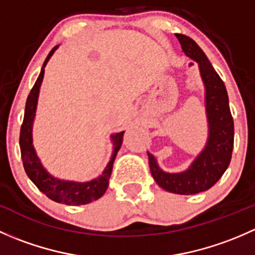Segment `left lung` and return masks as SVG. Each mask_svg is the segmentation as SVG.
Returning a JSON list of instances; mask_svg holds the SVG:
<instances>
[{"label":"left lung","mask_w":255,"mask_h":255,"mask_svg":"<svg viewBox=\"0 0 255 255\" xmlns=\"http://www.w3.org/2000/svg\"><path fill=\"white\" fill-rule=\"evenodd\" d=\"M182 51L199 65L205 86V110L207 118V140L204 149L189 168L179 173H168L148 153L149 168L156 184L165 191L177 195H195L212 187L230 165L232 158L235 126L231 115L227 90L211 65L201 48L184 34H176Z\"/></svg>","instance_id":"obj_1"}]
</instances>
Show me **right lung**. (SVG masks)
Here are the masks:
<instances>
[{
	"instance_id": "1",
	"label": "right lung",
	"mask_w": 255,
	"mask_h": 255,
	"mask_svg": "<svg viewBox=\"0 0 255 255\" xmlns=\"http://www.w3.org/2000/svg\"><path fill=\"white\" fill-rule=\"evenodd\" d=\"M59 48V45L54 47L48 54L44 64L42 66L39 76L35 81L34 86L30 90L28 95L27 102H25L24 118H23L22 127H20L19 134V146L20 154H22V160L24 170L28 177L33 181V184L40 190L44 195H47L50 200L59 202V204L69 205V206H80V205H86L92 201H96L100 197L104 196L109 187V180L111 177L113 161L116 155L120 150L123 142V134L125 130L118 133H113L110 135L111 138L112 155L109 164L106 165L105 170L100 176L90 180V181H73V180H63L51 175L47 169L43 166L39 156L37 155L34 145H33V123L35 120V112H37L38 97H39L40 85L44 78V68L54 54V51Z\"/></svg>"
}]
</instances>
